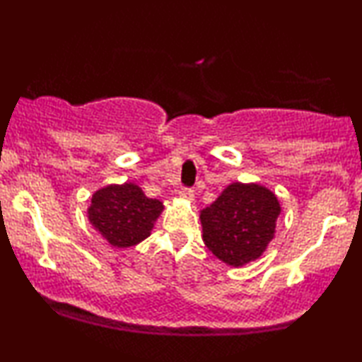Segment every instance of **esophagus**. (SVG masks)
Listing matches in <instances>:
<instances>
[{
	"mask_svg": "<svg viewBox=\"0 0 362 362\" xmlns=\"http://www.w3.org/2000/svg\"><path fill=\"white\" fill-rule=\"evenodd\" d=\"M180 197L187 202H191L192 199H194V191L189 189V187H185V189L180 191Z\"/></svg>",
	"mask_w": 362,
	"mask_h": 362,
	"instance_id": "obj_1",
	"label": "esophagus"
}]
</instances>
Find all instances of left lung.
<instances>
[{
  "mask_svg": "<svg viewBox=\"0 0 362 362\" xmlns=\"http://www.w3.org/2000/svg\"><path fill=\"white\" fill-rule=\"evenodd\" d=\"M280 212V202L269 187L232 182L201 211L202 240L224 264L247 265L260 259L274 240Z\"/></svg>",
  "mask_w": 362,
  "mask_h": 362,
  "instance_id": "1",
  "label": "left lung"
}]
</instances>
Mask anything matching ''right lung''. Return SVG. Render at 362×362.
I'll use <instances>...</instances> for the list:
<instances>
[{
  "mask_svg": "<svg viewBox=\"0 0 362 362\" xmlns=\"http://www.w3.org/2000/svg\"><path fill=\"white\" fill-rule=\"evenodd\" d=\"M163 209L161 201L146 197L135 182H123L93 192L87 217L108 244L127 249L150 237Z\"/></svg>",
  "mask_w": 362,
  "mask_h": 362,
  "instance_id": "add662e5",
  "label": "right lung"
}]
</instances>
